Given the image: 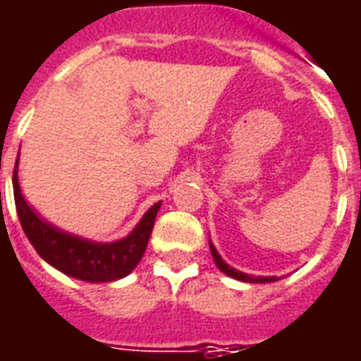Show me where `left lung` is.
I'll return each mask as SVG.
<instances>
[{
	"label": "left lung",
	"instance_id": "8db88e82",
	"mask_svg": "<svg viewBox=\"0 0 361 361\" xmlns=\"http://www.w3.org/2000/svg\"><path fill=\"white\" fill-rule=\"evenodd\" d=\"M209 248H211V254H213V259H215L216 268L223 271L224 276L233 277V279H238V281H244V283H271V281H277V279H281V277L277 276H252V274H244V271H238L233 266H228L223 258H221V254L216 252L215 244L209 240Z\"/></svg>",
	"mask_w": 361,
	"mask_h": 361
}]
</instances>
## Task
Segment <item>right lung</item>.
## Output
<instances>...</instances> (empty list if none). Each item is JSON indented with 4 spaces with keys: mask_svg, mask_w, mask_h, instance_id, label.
<instances>
[{
    "mask_svg": "<svg viewBox=\"0 0 361 361\" xmlns=\"http://www.w3.org/2000/svg\"><path fill=\"white\" fill-rule=\"evenodd\" d=\"M13 195L23 231L40 258L58 271L87 283L117 281L137 268L145 256L156 215L162 207V201L150 207L125 238L97 242L58 228L29 205L19 185V156L15 162Z\"/></svg>",
    "mask_w": 361,
    "mask_h": 361,
    "instance_id": "1",
    "label": "right lung"
}]
</instances>
